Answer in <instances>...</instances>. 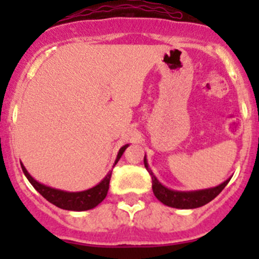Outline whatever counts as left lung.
<instances>
[{
    "instance_id": "obj_1",
    "label": "left lung",
    "mask_w": 259,
    "mask_h": 259,
    "mask_svg": "<svg viewBox=\"0 0 259 259\" xmlns=\"http://www.w3.org/2000/svg\"><path fill=\"white\" fill-rule=\"evenodd\" d=\"M144 165L146 170L149 171L151 177V182H153V193L158 200H160L163 204L168 205L171 208H178V209H194V208H199L209 203L213 200L222 190L226 188L231 178L227 179L222 184L217 185V187L208 188V189H200V190H190V192H180V190H173L169 188L164 187L156 177L154 176L151 169L149 168V164L146 161V155L144 156Z\"/></svg>"
}]
</instances>
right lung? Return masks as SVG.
<instances>
[{
	"label": "right lung",
	"mask_w": 259,
	"mask_h": 259,
	"mask_svg": "<svg viewBox=\"0 0 259 259\" xmlns=\"http://www.w3.org/2000/svg\"><path fill=\"white\" fill-rule=\"evenodd\" d=\"M127 146H129V144L120 148L116 159H115L114 165L119 161V159L121 158L122 153H124L125 149H126ZM21 168H22L23 174H25L26 178L28 179V182L32 184V187L35 188L46 200H49L50 203H52V204L56 205V207L61 208V209L75 211L93 209V208H95L96 205L100 204V203L105 199L109 190V183H110L111 173H113V170L109 171V173L106 174L105 178L101 180L99 184H96L95 187L90 188V189L82 190V192H66V190L55 189V188L48 187V185L38 183L37 180L33 179L32 177L30 176V173L26 170V168L23 166L22 163H21Z\"/></svg>",
	"instance_id": "1"
}]
</instances>
